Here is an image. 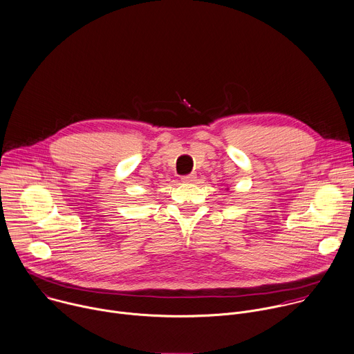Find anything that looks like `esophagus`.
I'll return each mask as SVG.
<instances>
[{"mask_svg":"<svg viewBox=\"0 0 354 354\" xmlns=\"http://www.w3.org/2000/svg\"><path fill=\"white\" fill-rule=\"evenodd\" d=\"M181 180H183V183H194V181H196V176L188 174V176H184Z\"/></svg>","mask_w":354,"mask_h":354,"instance_id":"1","label":"esophagus"}]
</instances>
